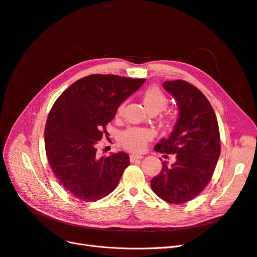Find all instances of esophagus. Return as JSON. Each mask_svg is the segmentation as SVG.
Returning a JSON list of instances; mask_svg holds the SVG:
<instances>
[{
  "instance_id": "34e87169",
  "label": "esophagus",
  "mask_w": 257,
  "mask_h": 257,
  "mask_svg": "<svg viewBox=\"0 0 257 257\" xmlns=\"http://www.w3.org/2000/svg\"><path fill=\"white\" fill-rule=\"evenodd\" d=\"M144 157L143 155H139V154H131L130 155V160L131 162H135L137 160H142Z\"/></svg>"
}]
</instances>
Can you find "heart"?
Listing matches in <instances>:
<instances>
[{
  "label": "heart",
  "instance_id": "obj_1",
  "mask_svg": "<svg viewBox=\"0 0 257 257\" xmlns=\"http://www.w3.org/2000/svg\"><path fill=\"white\" fill-rule=\"evenodd\" d=\"M143 102L148 110L158 113L164 110L168 104V98L158 87H149L143 93ZM125 103H121L116 109V115H121ZM152 138L151 131L141 127H130L120 134V144L130 151H141Z\"/></svg>",
  "mask_w": 257,
  "mask_h": 257
}]
</instances>
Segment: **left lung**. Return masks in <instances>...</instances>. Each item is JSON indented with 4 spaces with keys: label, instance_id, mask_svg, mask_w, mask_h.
I'll return each instance as SVG.
<instances>
[{
    "label": "left lung",
    "instance_id": "obj_1",
    "mask_svg": "<svg viewBox=\"0 0 257 257\" xmlns=\"http://www.w3.org/2000/svg\"><path fill=\"white\" fill-rule=\"evenodd\" d=\"M164 89L177 100L179 116L172 134L155 146V151L176 154L170 166L162 163L151 180L152 191L170 204L196 197L210 182L221 153L216 115L207 97L184 80L165 81Z\"/></svg>",
    "mask_w": 257,
    "mask_h": 257
}]
</instances>
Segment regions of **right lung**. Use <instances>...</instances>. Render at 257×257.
<instances>
[{
  "label": "right lung",
  "mask_w": 257,
  "mask_h": 257,
  "mask_svg": "<svg viewBox=\"0 0 257 257\" xmlns=\"http://www.w3.org/2000/svg\"><path fill=\"white\" fill-rule=\"evenodd\" d=\"M146 79L90 75L74 82L53 104L45 127L48 162L62 186L76 198L95 201L110 194L128 165L125 152L96 157V144L124 99Z\"/></svg>",
  "instance_id": "obj_1"
}]
</instances>
